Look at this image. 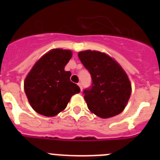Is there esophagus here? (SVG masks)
Instances as JSON below:
<instances>
[{
    "label": "esophagus",
    "instance_id": "obj_1",
    "mask_svg": "<svg viewBox=\"0 0 160 160\" xmlns=\"http://www.w3.org/2000/svg\"><path fill=\"white\" fill-rule=\"evenodd\" d=\"M78 87H80V90H82V83L81 82H78Z\"/></svg>",
    "mask_w": 160,
    "mask_h": 160
}]
</instances>
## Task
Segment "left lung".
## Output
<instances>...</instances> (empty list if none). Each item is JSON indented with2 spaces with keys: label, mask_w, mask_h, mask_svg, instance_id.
<instances>
[{
  "label": "left lung",
  "mask_w": 160,
  "mask_h": 160,
  "mask_svg": "<svg viewBox=\"0 0 160 160\" xmlns=\"http://www.w3.org/2000/svg\"><path fill=\"white\" fill-rule=\"evenodd\" d=\"M78 58L92 78L90 88L83 91L89 110L102 118L120 114L131 94V84L123 69L109 55L95 50L79 52Z\"/></svg>",
  "instance_id": "1"
}]
</instances>
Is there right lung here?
<instances>
[{
	"instance_id": "right-lung-1",
	"label": "right lung",
	"mask_w": 160,
	"mask_h": 160,
	"mask_svg": "<svg viewBox=\"0 0 160 160\" xmlns=\"http://www.w3.org/2000/svg\"><path fill=\"white\" fill-rule=\"evenodd\" d=\"M72 57L71 50L53 49L32 66L24 82L29 104L38 114L52 117L65 110L80 88L70 82L71 73L65 66Z\"/></svg>"
}]
</instances>
